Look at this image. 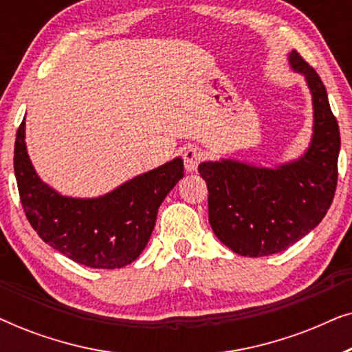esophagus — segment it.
Here are the masks:
<instances>
[{
    "label": "esophagus",
    "mask_w": 352,
    "mask_h": 352,
    "mask_svg": "<svg viewBox=\"0 0 352 352\" xmlns=\"http://www.w3.org/2000/svg\"><path fill=\"white\" fill-rule=\"evenodd\" d=\"M182 158H184V166L187 171H197L199 163L204 160V152H201L199 147H187Z\"/></svg>",
    "instance_id": "esophagus-1"
}]
</instances>
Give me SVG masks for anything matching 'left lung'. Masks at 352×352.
<instances>
[{
    "mask_svg": "<svg viewBox=\"0 0 352 352\" xmlns=\"http://www.w3.org/2000/svg\"><path fill=\"white\" fill-rule=\"evenodd\" d=\"M292 70L305 76L312 98L309 147L296 160L274 168L221 158L204 162L208 219L216 237L234 253L259 258L280 253L324 219L338 181L340 128L317 72L296 51Z\"/></svg>",
    "mask_w": 352,
    "mask_h": 352,
    "instance_id": "left-lung-1",
    "label": "left lung"
}]
</instances>
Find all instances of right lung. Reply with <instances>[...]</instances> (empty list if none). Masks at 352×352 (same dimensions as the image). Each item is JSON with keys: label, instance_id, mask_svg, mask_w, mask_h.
Here are the masks:
<instances>
[{"label": "right lung", "instance_id": "add662e5", "mask_svg": "<svg viewBox=\"0 0 352 352\" xmlns=\"http://www.w3.org/2000/svg\"><path fill=\"white\" fill-rule=\"evenodd\" d=\"M14 173L28 223L50 247L83 266L117 269L146 248L162 201L184 176V163L176 157L93 199L67 197L43 182L33 168L23 118L14 146Z\"/></svg>", "mask_w": 352, "mask_h": 352}]
</instances>
